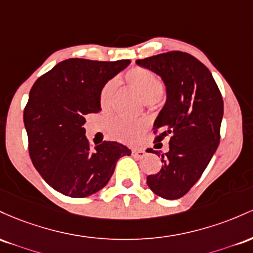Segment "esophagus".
Here are the masks:
<instances>
[{
	"mask_svg": "<svg viewBox=\"0 0 253 253\" xmlns=\"http://www.w3.org/2000/svg\"><path fill=\"white\" fill-rule=\"evenodd\" d=\"M132 155H134V157H138V158L143 157V155H144V150H142V149H132Z\"/></svg>",
	"mask_w": 253,
	"mask_h": 253,
	"instance_id": "esophagus-1",
	"label": "esophagus"
}]
</instances>
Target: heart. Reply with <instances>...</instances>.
<instances>
[{
    "instance_id": "1",
    "label": "heart",
    "mask_w": 253,
    "mask_h": 253,
    "mask_svg": "<svg viewBox=\"0 0 253 253\" xmlns=\"http://www.w3.org/2000/svg\"><path fill=\"white\" fill-rule=\"evenodd\" d=\"M126 84L136 90L147 105L157 104L163 95V82L160 78L152 70L146 68L136 67L126 73ZM116 82L111 80L103 87L100 93V106L103 110H109L111 106L113 94H115ZM147 130L144 121H130V119H115L110 126V132L116 140L135 143L142 137Z\"/></svg>"
}]
</instances>
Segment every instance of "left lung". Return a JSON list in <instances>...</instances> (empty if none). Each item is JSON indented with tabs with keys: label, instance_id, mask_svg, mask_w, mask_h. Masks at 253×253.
<instances>
[{
	"label": "left lung",
	"instance_id": "obj_1",
	"mask_svg": "<svg viewBox=\"0 0 253 253\" xmlns=\"http://www.w3.org/2000/svg\"><path fill=\"white\" fill-rule=\"evenodd\" d=\"M136 63L160 76L166 87V103L153 129L159 132L155 143L169 136V149L154 150L163 166L147 177V184L160 197L178 200L200 179L216 152L222 96L208 68L186 52L169 51Z\"/></svg>",
	"mask_w": 253,
	"mask_h": 253
}]
</instances>
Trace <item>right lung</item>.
<instances>
[{
  "instance_id": "1",
  "label": "right lung",
  "mask_w": 253,
  "mask_h": 253,
  "mask_svg": "<svg viewBox=\"0 0 253 253\" xmlns=\"http://www.w3.org/2000/svg\"><path fill=\"white\" fill-rule=\"evenodd\" d=\"M130 64L69 58L41 76L24 110L31 160L42 179L65 196L82 198L109 183L118 159L131 150L115 141L90 148L86 115L101 111L107 81Z\"/></svg>"
}]
</instances>
